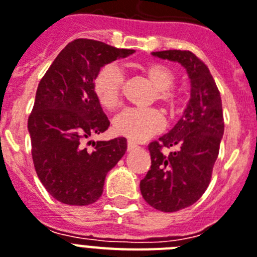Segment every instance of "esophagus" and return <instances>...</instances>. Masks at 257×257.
<instances>
[{
    "instance_id": "34e87169",
    "label": "esophagus",
    "mask_w": 257,
    "mask_h": 257,
    "mask_svg": "<svg viewBox=\"0 0 257 257\" xmlns=\"http://www.w3.org/2000/svg\"><path fill=\"white\" fill-rule=\"evenodd\" d=\"M137 147V144L133 143V142H128V143H127V151H134Z\"/></svg>"
}]
</instances>
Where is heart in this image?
I'll return each instance as SVG.
<instances>
[{
    "label": "heart",
    "instance_id": "obj_1",
    "mask_svg": "<svg viewBox=\"0 0 257 257\" xmlns=\"http://www.w3.org/2000/svg\"><path fill=\"white\" fill-rule=\"evenodd\" d=\"M144 73L156 89V98L167 105L179 102V93L173 89L175 73L164 64H148ZM124 75L115 64H107L97 73L94 78L95 97L105 109H114L118 106L123 88ZM165 119L158 109L147 107H127L116 114L113 120V128L118 135L133 142H144L164 130Z\"/></svg>",
    "mask_w": 257,
    "mask_h": 257
}]
</instances>
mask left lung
I'll return each instance as SVG.
<instances>
[{
	"mask_svg": "<svg viewBox=\"0 0 257 257\" xmlns=\"http://www.w3.org/2000/svg\"><path fill=\"white\" fill-rule=\"evenodd\" d=\"M152 55L180 63L190 78L189 103L175 127L150 143L151 169L141 181L148 205L173 213L197 202L209 186L224 131L222 99L209 68L193 52L168 50ZM164 147L175 151L163 154Z\"/></svg>",
	"mask_w": 257,
	"mask_h": 257,
	"instance_id": "left-lung-1",
	"label": "left lung"
}]
</instances>
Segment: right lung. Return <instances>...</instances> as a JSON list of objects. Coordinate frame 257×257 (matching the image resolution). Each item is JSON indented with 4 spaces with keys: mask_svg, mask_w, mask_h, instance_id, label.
<instances>
[{
    "mask_svg": "<svg viewBox=\"0 0 257 257\" xmlns=\"http://www.w3.org/2000/svg\"><path fill=\"white\" fill-rule=\"evenodd\" d=\"M134 52L76 39L40 80L27 127L37 175L55 200L75 206L95 202L107 172L126 152V138L87 141L110 126L93 89L95 76L105 64ZM90 143L93 148L89 150Z\"/></svg>",
    "mask_w": 257,
    "mask_h": 257,
    "instance_id": "obj_1",
    "label": "right lung"
}]
</instances>
